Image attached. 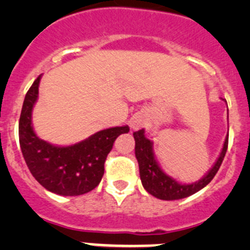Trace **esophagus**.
Here are the masks:
<instances>
[{
    "mask_svg": "<svg viewBox=\"0 0 250 250\" xmlns=\"http://www.w3.org/2000/svg\"><path fill=\"white\" fill-rule=\"evenodd\" d=\"M145 123H146L145 118H144L141 115H137L130 120L129 125L133 130H138L140 129V128H143L144 125H145Z\"/></svg>",
    "mask_w": 250,
    "mask_h": 250,
    "instance_id": "obj_1",
    "label": "esophagus"
}]
</instances>
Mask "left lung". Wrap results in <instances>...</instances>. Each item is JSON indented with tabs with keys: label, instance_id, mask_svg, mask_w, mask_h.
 <instances>
[{
	"label": "left lung",
	"instance_id": "1",
	"mask_svg": "<svg viewBox=\"0 0 250 250\" xmlns=\"http://www.w3.org/2000/svg\"><path fill=\"white\" fill-rule=\"evenodd\" d=\"M133 135L135 140V157L139 163L141 184L150 195L165 201L181 200V198L188 197L208 185L213 180L223 163L229 144V137H226L218 160L202 179L192 184H180L161 169L153 153V144L145 137V130L140 129L133 133Z\"/></svg>",
	"mask_w": 250,
	"mask_h": 250
}]
</instances>
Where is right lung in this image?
<instances>
[{
	"mask_svg": "<svg viewBox=\"0 0 250 250\" xmlns=\"http://www.w3.org/2000/svg\"><path fill=\"white\" fill-rule=\"evenodd\" d=\"M41 75L25 95L19 120V143L34 178L48 191L62 196H80L97 188L104 175V163L118 135L128 125L103 129L69 146L40 139L32 127V109L39 98Z\"/></svg>",
	"mask_w": 250,
	"mask_h": 250,
	"instance_id": "obj_1",
	"label": "right lung"
}]
</instances>
